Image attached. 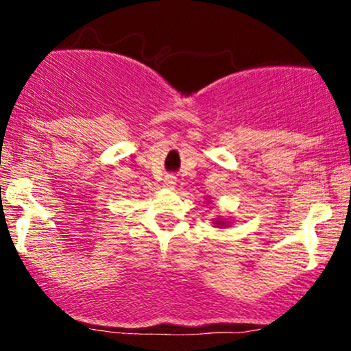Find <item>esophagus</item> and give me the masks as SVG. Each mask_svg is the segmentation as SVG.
<instances>
[{
	"label": "esophagus",
	"instance_id": "1",
	"mask_svg": "<svg viewBox=\"0 0 351 351\" xmlns=\"http://www.w3.org/2000/svg\"><path fill=\"white\" fill-rule=\"evenodd\" d=\"M176 183V178L175 176H171V175H168L167 178H165V184H167V186H173V184Z\"/></svg>",
	"mask_w": 351,
	"mask_h": 351
}]
</instances>
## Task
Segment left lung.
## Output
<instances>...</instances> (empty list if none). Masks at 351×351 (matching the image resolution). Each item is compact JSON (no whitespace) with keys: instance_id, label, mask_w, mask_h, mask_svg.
Segmentation results:
<instances>
[{"instance_id":"1","label":"left lung","mask_w":351,"mask_h":351,"mask_svg":"<svg viewBox=\"0 0 351 351\" xmlns=\"http://www.w3.org/2000/svg\"><path fill=\"white\" fill-rule=\"evenodd\" d=\"M216 224H223V223H221V221H217V223Z\"/></svg>"}]
</instances>
